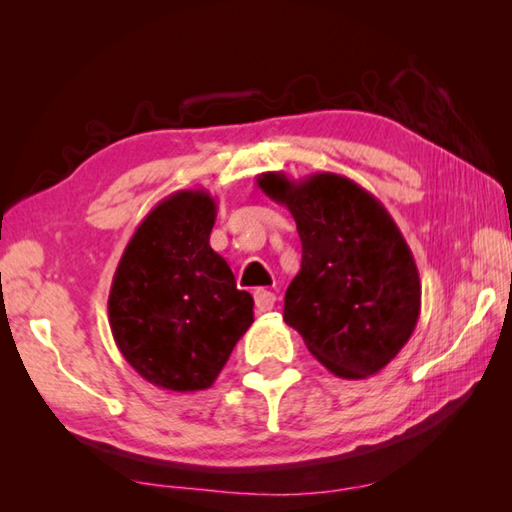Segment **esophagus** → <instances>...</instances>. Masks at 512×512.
Segmentation results:
<instances>
[{
    "label": "esophagus",
    "mask_w": 512,
    "mask_h": 512,
    "mask_svg": "<svg viewBox=\"0 0 512 512\" xmlns=\"http://www.w3.org/2000/svg\"><path fill=\"white\" fill-rule=\"evenodd\" d=\"M275 305V293L273 291H266V289H257L255 291V307L259 314H264V311H271Z\"/></svg>",
    "instance_id": "1"
}]
</instances>
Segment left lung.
Wrapping results in <instances>:
<instances>
[{
	"instance_id": "1",
	"label": "left lung",
	"mask_w": 512,
	"mask_h": 512,
	"mask_svg": "<svg viewBox=\"0 0 512 512\" xmlns=\"http://www.w3.org/2000/svg\"><path fill=\"white\" fill-rule=\"evenodd\" d=\"M291 212L302 241L300 273L284 296V320L309 352L343 379L391 363L420 318V275L409 244L375 196L339 173L257 178Z\"/></svg>"
}]
</instances>
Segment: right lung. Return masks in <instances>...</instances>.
Returning a JSON list of instances; mask_svg holds the SVG:
<instances>
[{
    "instance_id": "1",
    "label": "right lung",
    "mask_w": 512,
    "mask_h": 512,
    "mask_svg": "<svg viewBox=\"0 0 512 512\" xmlns=\"http://www.w3.org/2000/svg\"><path fill=\"white\" fill-rule=\"evenodd\" d=\"M216 201L205 189L164 198L137 225L108 296L115 343L137 375L173 393L205 391L253 325V296L239 291L210 235Z\"/></svg>"
}]
</instances>
